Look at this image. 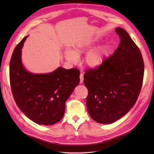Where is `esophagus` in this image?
<instances>
[{
  "label": "esophagus",
  "mask_w": 154,
  "mask_h": 154,
  "mask_svg": "<svg viewBox=\"0 0 154 154\" xmlns=\"http://www.w3.org/2000/svg\"><path fill=\"white\" fill-rule=\"evenodd\" d=\"M80 83L82 84V83H83V80H84V78H83V73H81V74H80Z\"/></svg>",
  "instance_id": "esophagus-1"
}]
</instances>
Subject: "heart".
I'll list each match as a JSON object with an SVG mask.
<instances>
[{
  "mask_svg": "<svg viewBox=\"0 0 154 154\" xmlns=\"http://www.w3.org/2000/svg\"><path fill=\"white\" fill-rule=\"evenodd\" d=\"M97 41L94 39L85 40L78 42L74 51L67 49L65 51V57L69 62L75 63L78 62L79 57L86 51L92 49L96 45ZM109 45H103L94 48L88 51L85 56V62L87 66L91 68H96L103 63L109 51Z\"/></svg>",
  "mask_w": 154,
  "mask_h": 154,
  "instance_id": "b5f03b06",
  "label": "heart"
}]
</instances>
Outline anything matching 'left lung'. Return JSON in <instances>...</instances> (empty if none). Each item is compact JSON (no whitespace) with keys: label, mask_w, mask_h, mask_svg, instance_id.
<instances>
[{"label":"left lung","mask_w":154,"mask_h":154,"mask_svg":"<svg viewBox=\"0 0 154 154\" xmlns=\"http://www.w3.org/2000/svg\"><path fill=\"white\" fill-rule=\"evenodd\" d=\"M116 32L120 38L117 49L100 66L84 74L88 114L102 124L114 123L127 114L143 85L144 67L140 50L125 29L116 27Z\"/></svg>","instance_id":"left-lung-1"}]
</instances>
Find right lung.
I'll return each instance as SVG.
<instances>
[{
	"mask_svg": "<svg viewBox=\"0 0 154 154\" xmlns=\"http://www.w3.org/2000/svg\"><path fill=\"white\" fill-rule=\"evenodd\" d=\"M27 36L13 51L10 63L12 94L21 111L32 122L52 125L62 119L66 102L80 83L78 69L58 67L52 72L33 74L22 63V48Z\"/></svg>",
	"mask_w": 154,
	"mask_h": 154,
	"instance_id": "add662e5",
	"label": "right lung"
}]
</instances>
